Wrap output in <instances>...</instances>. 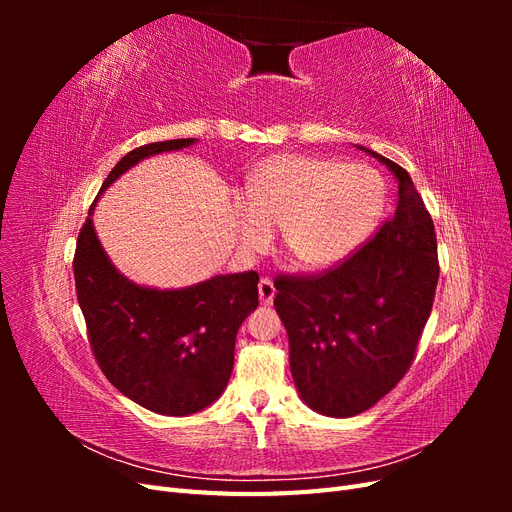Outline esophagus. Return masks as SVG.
I'll return each mask as SVG.
<instances>
[{
  "label": "esophagus",
  "instance_id": "1",
  "mask_svg": "<svg viewBox=\"0 0 512 512\" xmlns=\"http://www.w3.org/2000/svg\"><path fill=\"white\" fill-rule=\"evenodd\" d=\"M258 297H260L262 305H271L273 303V299H275V286H273V282L269 280V277H262V280L258 282Z\"/></svg>",
  "mask_w": 512,
  "mask_h": 512
}]
</instances>
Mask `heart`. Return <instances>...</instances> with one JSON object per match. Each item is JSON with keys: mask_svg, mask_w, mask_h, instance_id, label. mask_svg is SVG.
<instances>
[{"mask_svg": "<svg viewBox=\"0 0 512 512\" xmlns=\"http://www.w3.org/2000/svg\"><path fill=\"white\" fill-rule=\"evenodd\" d=\"M386 200L374 168L277 153L262 160L230 196L245 250L267 247L280 228L284 252L305 269H329L356 252L376 228Z\"/></svg>", "mask_w": 512, "mask_h": 512, "instance_id": "heart-1", "label": "heart"}]
</instances>
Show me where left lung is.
Returning a JSON list of instances; mask_svg holds the SVG:
<instances>
[{
	"instance_id": "obj_1",
	"label": "left lung",
	"mask_w": 512,
	"mask_h": 512,
	"mask_svg": "<svg viewBox=\"0 0 512 512\" xmlns=\"http://www.w3.org/2000/svg\"><path fill=\"white\" fill-rule=\"evenodd\" d=\"M359 149L397 179L395 215L339 267L275 280L294 386L309 408L333 418L369 410L404 378L440 275L436 230L410 175Z\"/></svg>"
}]
</instances>
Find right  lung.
<instances>
[{"instance_id":"add662e5","label":"right lung","mask_w":512,"mask_h":512,"mask_svg":"<svg viewBox=\"0 0 512 512\" xmlns=\"http://www.w3.org/2000/svg\"><path fill=\"white\" fill-rule=\"evenodd\" d=\"M196 143L175 138L132 149L108 173L98 198L138 162ZM94 209L96 203L76 241L74 282L100 369L119 393L156 414L205 410L224 393L237 331L258 307V273L213 275L185 288L141 286L104 252Z\"/></svg>"}]
</instances>
